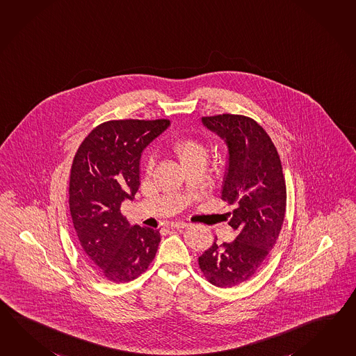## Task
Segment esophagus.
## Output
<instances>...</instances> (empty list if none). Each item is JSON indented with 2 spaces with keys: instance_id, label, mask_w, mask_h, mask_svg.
<instances>
[{
  "instance_id": "34e87169",
  "label": "esophagus",
  "mask_w": 356,
  "mask_h": 356,
  "mask_svg": "<svg viewBox=\"0 0 356 356\" xmlns=\"http://www.w3.org/2000/svg\"><path fill=\"white\" fill-rule=\"evenodd\" d=\"M170 226H171V229H186V227H189L190 223H186V222H172Z\"/></svg>"
}]
</instances>
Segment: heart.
<instances>
[{
    "label": "heart",
    "instance_id": "obj_1",
    "mask_svg": "<svg viewBox=\"0 0 356 356\" xmlns=\"http://www.w3.org/2000/svg\"><path fill=\"white\" fill-rule=\"evenodd\" d=\"M172 152L177 159L180 161L182 167L191 163H203L207 161L208 152L200 142L193 138H180L172 144ZM152 163H149V166Z\"/></svg>",
    "mask_w": 356,
    "mask_h": 356
}]
</instances>
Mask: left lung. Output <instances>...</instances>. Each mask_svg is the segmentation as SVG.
<instances>
[{"instance_id": "left-lung-1", "label": "left lung", "mask_w": 356, "mask_h": 356, "mask_svg": "<svg viewBox=\"0 0 356 356\" xmlns=\"http://www.w3.org/2000/svg\"><path fill=\"white\" fill-rule=\"evenodd\" d=\"M202 122L229 149L221 197L236 204L229 225L237 236L221 245L214 241L197 263L211 284L232 287L252 278L276 244L286 211V182L276 147L257 121L223 113L202 118Z\"/></svg>"}]
</instances>
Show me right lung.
<instances>
[{"label": "right lung", "instance_id": "right-lung-1", "mask_svg": "<svg viewBox=\"0 0 356 356\" xmlns=\"http://www.w3.org/2000/svg\"><path fill=\"white\" fill-rule=\"evenodd\" d=\"M170 120H111L93 129L72 161L69 206L88 259L111 282L133 281L154 259L159 229L130 226L120 207L139 189L144 148Z\"/></svg>", "mask_w": 356, "mask_h": 356}]
</instances>
